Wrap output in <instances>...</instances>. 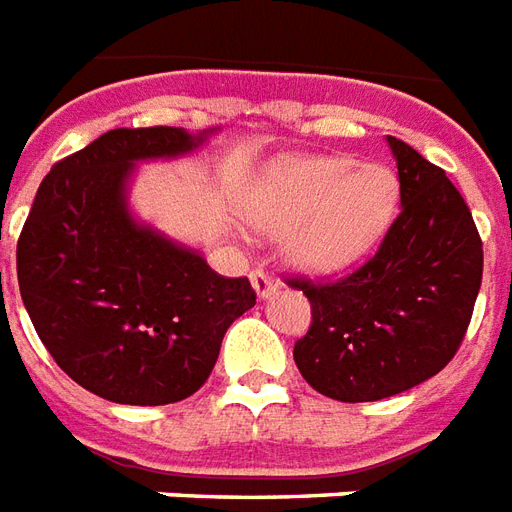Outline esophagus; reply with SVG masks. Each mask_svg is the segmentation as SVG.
Instances as JSON below:
<instances>
[{
    "mask_svg": "<svg viewBox=\"0 0 512 512\" xmlns=\"http://www.w3.org/2000/svg\"><path fill=\"white\" fill-rule=\"evenodd\" d=\"M249 282H252V290H255L260 301H266V298H271V295H274L276 282H274V279H271V276L266 274V271H260V268H255V271L249 274Z\"/></svg>",
    "mask_w": 512,
    "mask_h": 512,
    "instance_id": "esophagus-1",
    "label": "esophagus"
}]
</instances>
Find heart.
Returning <instances> with one entry per match:
<instances>
[{
  "instance_id": "b5f03b06",
  "label": "heart",
  "mask_w": 512,
  "mask_h": 512,
  "mask_svg": "<svg viewBox=\"0 0 512 512\" xmlns=\"http://www.w3.org/2000/svg\"><path fill=\"white\" fill-rule=\"evenodd\" d=\"M399 176L382 162L301 154L271 162L246 192L241 217L263 236H285L282 252L298 271H347L388 236L399 214Z\"/></svg>"
}]
</instances>
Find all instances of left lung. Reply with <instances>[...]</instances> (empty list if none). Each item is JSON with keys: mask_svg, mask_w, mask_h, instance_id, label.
I'll list each match as a JSON object with an SVG mask.
<instances>
[{"mask_svg": "<svg viewBox=\"0 0 512 512\" xmlns=\"http://www.w3.org/2000/svg\"><path fill=\"white\" fill-rule=\"evenodd\" d=\"M401 214L380 252L339 282H298L312 328L295 342L298 372L336 401H377L442 372L472 320L483 244L445 170L388 135Z\"/></svg>", "mask_w": 512, "mask_h": 512, "instance_id": "left-lung-1", "label": "left lung"}]
</instances>
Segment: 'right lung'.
I'll use <instances>...</instances> for the list:
<instances>
[{
    "instance_id": "1",
    "label": "right lung",
    "mask_w": 512,
    "mask_h": 512,
    "mask_svg": "<svg viewBox=\"0 0 512 512\" xmlns=\"http://www.w3.org/2000/svg\"><path fill=\"white\" fill-rule=\"evenodd\" d=\"M219 130H111L45 176L18 238V287L64 374L100 399L160 407L208 380L230 323L255 306L246 279L211 271L132 211L138 165L181 160Z\"/></svg>"
}]
</instances>
